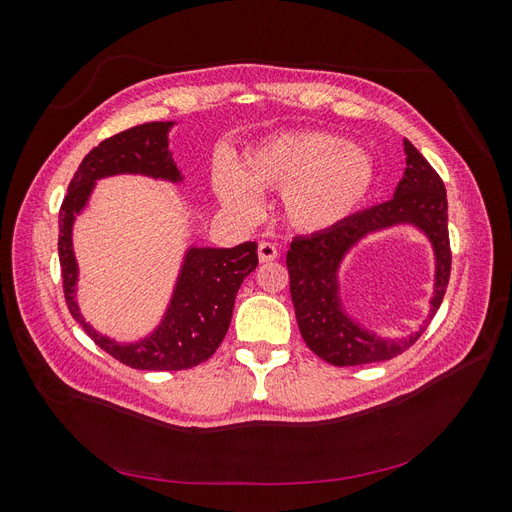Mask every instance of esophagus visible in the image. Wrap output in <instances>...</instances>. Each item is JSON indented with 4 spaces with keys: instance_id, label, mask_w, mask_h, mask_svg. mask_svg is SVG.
Instances as JSON below:
<instances>
[{
    "instance_id": "esophagus-1",
    "label": "esophagus",
    "mask_w": 512,
    "mask_h": 512,
    "mask_svg": "<svg viewBox=\"0 0 512 512\" xmlns=\"http://www.w3.org/2000/svg\"><path fill=\"white\" fill-rule=\"evenodd\" d=\"M277 256H280V252H277L275 243H269V241H260L258 243V260L260 262H271Z\"/></svg>"
}]
</instances>
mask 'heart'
Masks as SVG:
<instances>
[{"instance_id": "obj_1", "label": "heart", "mask_w": 512, "mask_h": 512, "mask_svg": "<svg viewBox=\"0 0 512 512\" xmlns=\"http://www.w3.org/2000/svg\"><path fill=\"white\" fill-rule=\"evenodd\" d=\"M376 183L369 151L329 132H284L245 153L241 168L218 160L211 188L222 209L250 222L258 192H280L282 218L301 232H322L348 220Z\"/></svg>"}]
</instances>
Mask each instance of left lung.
Masks as SVG:
<instances>
[{
  "mask_svg": "<svg viewBox=\"0 0 512 512\" xmlns=\"http://www.w3.org/2000/svg\"><path fill=\"white\" fill-rule=\"evenodd\" d=\"M406 170L395 194L386 203L350 215L335 228L294 237L286 254L290 297L303 342L322 361L337 367L389 361L408 350L438 312L451 277V243H448V203L440 175L404 138ZM410 223L430 239L437 258L434 297L428 320L408 338H380L345 314L338 297V267L351 247L371 231Z\"/></svg>",
  "mask_w": 512,
  "mask_h": 512,
  "instance_id": "left-lung-1",
  "label": "left lung"
}]
</instances>
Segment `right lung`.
Instances as JSON below:
<instances>
[{
    "label": "right lung",
    "instance_id": "1",
    "mask_svg": "<svg viewBox=\"0 0 512 512\" xmlns=\"http://www.w3.org/2000/svg\"><path fill=\"white\" fill-rule=\"evenodd\" d=\"M175 121H151L119 132L91 149L76 170L68 194L59 209V262L64 294L72 318L94 342L123 365L149 371H179L207 361L220 348L230 327L232 307L243 280L258 267V245L245 241L235 247H188L173 297L162 322L138 342H115L98 333L83 318L76 303V265L72 228L76 215L87 207L96 181L115 175H145L151 179L181 183L173 153L168 151V132Z\"/></svg>",
    "mask_w": 512,
    "mask_h": 512
}]
</instances>
